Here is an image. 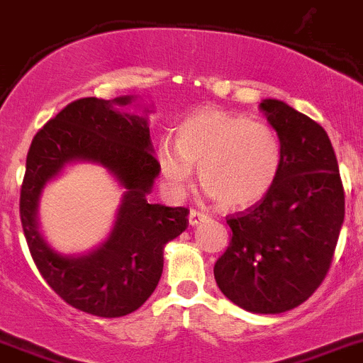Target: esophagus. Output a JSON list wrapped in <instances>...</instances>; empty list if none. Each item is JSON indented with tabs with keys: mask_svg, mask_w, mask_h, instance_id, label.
Returning <instances> with one entry per match:
<instances>
[{
	"mask_svg": "<svg viewBox=\"0 0 363 363\" xmlns=\"http://www.w3.org/2000/svg\"><path fill=\"white\" fill-rule=\"evenodd\" d=\"M188 220H189V225H191V227H193V225H199L200 221L207 220V214L200 213V211H196V209H191V211H189Z\"/></svg>",
	"mask_w": 363,
	"mask_h": 363,
	"instance_id": "obj_1",
	"label": "esophagus"
}]
</instances>
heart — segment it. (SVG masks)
<instances>
[{"instance_id": "heart-1", "label": "heart", "mask_w": 363, "mask_h": 363, "mask_svg": "<svg viewBox=\"0 0 363 363\" xmlns=\"http://www.w3.org/2000/svg\"><path fill=\"white\" fill-rule=\"evenodd\" d=\"M157 163L175 195L184 191L195 167L207 195L225 207H246L275 186L282 143L266 122L206 108L179 125L175 145L170 140L157 145Z\"/></svg>"}]
</instances>
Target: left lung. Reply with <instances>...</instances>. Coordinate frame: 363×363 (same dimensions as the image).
Instances as JSON below:
<instances>
[{"label": "left lung", "mask_w": 363, "mask_h": 363, "mask_svg": "<svg viewBox=\"0 0 363 363\" xmlns=\"http://www.w3.org/2000/svg\"><path fill=\"white\" fill-rule=\"evenodd\" d=\"M282 143L275 186L227 216L230 242L214 264L221 293L255 314L291 311L328 275L344 221V188L332 142L307 115L277 99L260 103Z\"/></svg>", "instance_id": "1"}]
</instances>
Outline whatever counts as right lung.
<instances>
[{
	"label": "right lung",
	"mask_w": 363,
	"mask_h": 363,
	"mask_svg": "<svg viewBox=\"0 0 363 363\" xmlns=\"http://www.w3.org/2000/svg\"><path fill=\"white\" fill-rule=\"evenodd\" d=\"M129 103L128 96L67 104L33 136L21 184V223L38 273L65 303L99 318H122L149 300L163 273L164 245L188 227L186 207L147 200L161 170L145 118L113 110ZM76 159L101 162L128 191L108 241L88 256L63 257L38 234L36 202L45 182Z\"/></svg>",
	"instance_id": "1"
}]
</instances>
